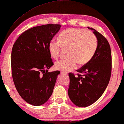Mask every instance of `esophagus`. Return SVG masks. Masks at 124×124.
<instances>
[{"instance_id": "esophagus-1", "label": "esophagus", "mask_w": 124, "mask_h": 124, "mask_svg": "<svg viewBox=\"0 0 124 124\" xmlns=\"http://www.w3.org/2000/svg\"><path fill=\"white\" fill-rule=\"evenodd\" d=\"M61 74L63 75H67V76H68V74L66 72H61Z\"/></svg>"}]
</instances>
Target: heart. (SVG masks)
Masks as SVG:
<instances>
[{"label": "heart", "mask_w": 124, "mask_h": 124, "mask_svg": "<svg viewBox=\"0 0 124 124\" xmlns=\"http://www.w3.org/2000/svg\"><path fill=\"white\" fill-rule=\"evenodd\" d=\"M58 40H52L48 45L49 54L54 59L60 56L61 50L69 48L68 59L56 62L57 70L68 72L77 66V63H87L95 54L98 46L97 38L91 32L83 29L68 28L60 33Z\"/></svg>", "instance_id": "b5f03b06"}]
</instances>
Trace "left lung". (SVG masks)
<instances>
[{
    "instance_id": "8db88e82",
    "label": "left lung",
    "mask_w": 124,
    "mask_h": 124,
    "mask_svg": "<svg viewBox=\"0 0 124 124\" xmlns=\"http://www.w3.org/2000/svg\"><path fill=\"white\" fill-rule=\"evenodd\" d=\"M97 38L98 46L92 59L77 71V77L69 73L68 96L75 106H89L103 93L109 82L112 72V54L108 41L103 35L92 28Z\"/></svg>"
}]
</instances>
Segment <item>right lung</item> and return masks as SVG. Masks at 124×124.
Returning <instances> with one entry per match:
<instances>
[{"label":"right lung","mask_w":124,"mask_h":124,"mask_svg":"<svg viewBox=\"0 0 124 124\" xmlns=\"http://www.w3.org/2000/svg\"><path fill=\"white\" fill-rule=\"evenodd\" d=\"M61 25L47 24L33 27L16 40L11 51L12 76L17 91L26 102L44 104L53 92L60 72H48L54 65L48 50L50 41Z\"/></svg>","instance_id":"add662e5"}]
</instances>
